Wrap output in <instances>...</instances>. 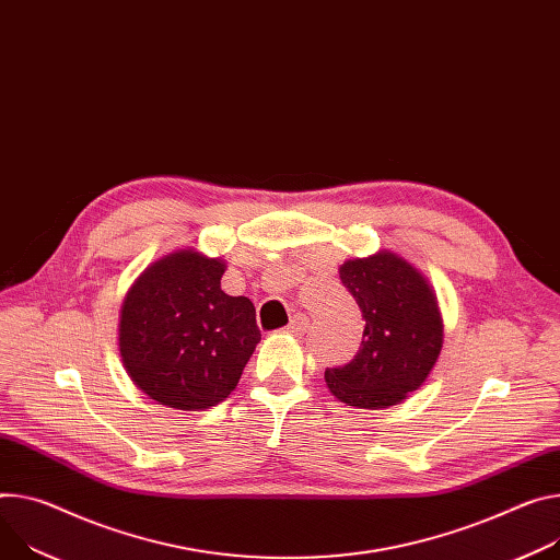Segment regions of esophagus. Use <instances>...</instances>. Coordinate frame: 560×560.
Listing matches in <instances>:
<instances>
[{"label":"esophagus","instance_id":"obj_1","mask_svg":"<svg viewBox=\"0 0 560 560\" xmlns=\"http://www.w3.org/2000/svg\"><path fill=\"white\" fill-rule=\"evenodd\" d=\"M308 328H311V322L306 315H294L288 324V332H292L294 337H301Z\"/></svg>","mask_w":560,"mask_h":560}]
</instances>
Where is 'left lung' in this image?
<instances>
[{
    "label": "left lung",
    "mask_w": 560,
    "mask_h": 560,
    "mask_svg": "<svg viewBox=\"0 0 560 560\" xmlns=\"http://www.w3.org/2000/svg\"><path fill=\"white\" fill-rule=\"evenodd\" d=\"M339 279L366 326L354 360L326 369V384L348 406L388 409L418 390L440 358L438 299L424 275L388 249L346 261Z\"/></svg>",
    "instance_id": "left-lung-1"
}]
</instances>
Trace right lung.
<instances>
[{
	"label": "right lung",
	"mask_w": 560,
	"mask_h": 560,
	"mask_svg": "<svg viewBox=\"0 0 560 560\" xmlns=\"http://www.w3.org/2000/svg\"><path fill=\"white\" fill-rule=\"evenodd\" d=\"M225 264L178 249L151 264L120 311V354L131 382L176 411L223 401L261 341L247 296L221 290Z\"/></svg>",
	"instance_id": "1"
}]
</instances>
